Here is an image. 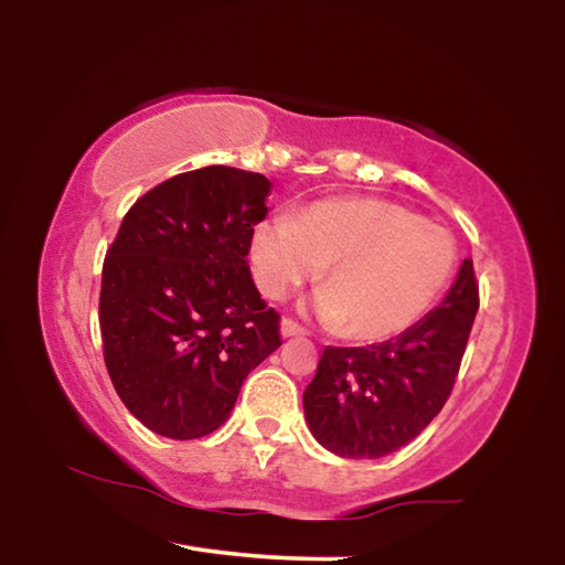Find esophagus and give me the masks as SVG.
<instances>
[{"label":"esophagus","instance_id":"esophagus-1","mask_svg":"<svg viewBox=\"0 0 565 565\" xmlns=\"http://www.w3.org/2000/svg\"><path fill=\"white\" fill-rule=\"evenodd\" d=\"M303 333H306V329L299 327V323H296L294 319H284V321H281V337H284V339L303 337Z\"/></svg>","mask_w":565,"mask_h":565}]
</instances>
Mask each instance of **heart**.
<instances>
[{"mask_svg": "<svg viewBox=\"0 0 565 565\" xmlns=\"http://www.w3.org/2000/svg\"><path fill=\"white\" fill-rule=\"evenodd\" d=\"M456 238L388 199H327L274 218L252 242L254 279L286 299L321 271L317 309L343 339L398 337L424 317L456 269Z\"/></svg>", "mask_w": 565, "mask_h": 565, "instance_id": "obj_1", "label": "heart"}]
</instances>
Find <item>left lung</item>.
<instances>
[{
    "instance_id": "obj_1",
    "label": "left lung",
    "mask_w": 565,
    "mask_h": 565,
    "mask_svg": "<svg viewBox=\"0 0 565 565\" xmlns=\"http://www.w3.org/2000/svg\"><path fill=\"white\" fill-rule=\"evenodd\" d=\"M478 311L466 259L438 309L401 337L371 347H327L303 391L311 434L343 458H381L424 431L451 396Z\"/></svg>"
}]
</instances>
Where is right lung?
Instances as JSON below:
<instances>
[{
  "mask_svg": "<svg viewBox=\"0 0 565 565\" xmlns=\"http://www.w3.org/2000/svg\"><path fill=\"white\" fill-rule=\"evenodd\" d=\"M269 189L234 167L184 171L139 196L107 248L104 363L124 406L159 436L216 431L248 371L281 347L279 311L246 262Z\"/></svg>",
  "mask_w": 565,
  "mask_h": 565,
  "instance_id": "add662e5",
  "label": "right lung"
}]
</instances>
